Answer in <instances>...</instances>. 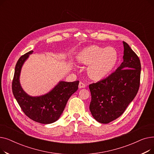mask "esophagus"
<instances>
[{
    "mask_svg": "<svg viewBox=\"0 0 154 154\" xmlns=\"http://www.w3.org/2000/svg\"><path fill=\"white\" fill-rule=\"evenodd\" d=\"M85 84H84L83 82H80L79 84V88H85Z\"/></svg>",
    "mask_w": 154,
    "mask_h": 154,
    "instance_id": "1",
    "label": "esophagus"
}]
</instances>
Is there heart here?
I'll return each mask as SVG.
<instances>
[{"instance_id":"heart-1","label":"heart","mask_w":154,"mask_h":154,"mask_svg":"<svg viewBox=\"0 0 154 154\" xmlns=\"http://www.w3.org/2000/svg\"><path fill=\"white\" fill-rule=\"evenodd\" d=\"M117 58L118 55L115 48L97 45L84 48L77 56L80 63L88 65V75L94 80H100L107 76L116 66Z\"/></svg>"}]
</instances>
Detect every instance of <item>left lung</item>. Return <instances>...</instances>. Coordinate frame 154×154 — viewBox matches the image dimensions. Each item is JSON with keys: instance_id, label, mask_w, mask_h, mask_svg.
Returning a JSON list of instances; mask_svg holds the SVG:
<instances>
[{"instance_id": "1", "label": "left lung", "mask_w": 154, "mask_h": 154, "mask_svg": "<svg viewBox=\"0 0 154 154\" xmlns=\"http://www.w3.org/2000/svg\"><path fill=\"white\" fill-rule=\"evenodd\" d=\"M122 42L124 50L120 66L108 77L89 85V109L93 117L102 124H108L122 115L139 91V58L130 46Z\"/></svg>"}]
</instances>
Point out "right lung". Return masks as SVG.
<instances>
[{
	"label": "right lung",
	"instance_id": "add662e5",
	"mask_svg": "<svg viewBox=\"0 0 154 154\" xmlns=\"http://www.w3.org/2000/svg\"><path fill=\"white\" fill-rule=\"evenodd\" d=\"M32 53L33 51H30L18 60L12 81V92L28 117L40 124H52L60 118L70 96L77 91L79 81L68 82L60 80L45 94L40 96L29 95L20 85V75L23 63Z\"/></svg>",
	"mask_w": 154,
	"mask_h": 154
}]
</instances>
